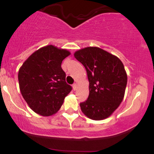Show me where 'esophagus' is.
Segmentation results:
<instances>
[{"label": "esophagus", "instance_id": "1", "mask_svg": "<svg viewBox=\"0 0 154 154\" xmlns=\"http://www.w3.org/2000/svg\"><path fill=\"white\" fill-rule=\"evenodd\" d=\"M72 88H73L74 91H76V90L77 89V83H75V84L72 85Z\"/></svg>", "mask_w": 154, "mask_h": 154}]
</instances>
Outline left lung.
<instances>
[{"label":"left lung","mask_w":154,"mask_h":154,"mask_svg":"<svg viewBox=\"0 0 154 154\" xmlns=\"http://www.w3.org/2000/svg\"><path fill=\"white\" fill-rule=\"evenodd\" d=\"M74 56L85 66L89 81V96L79 104L81 110L89 119H106L125 96L128 75L123 63L98 47L84 48Z\"/></svg>","instance_id":"left-lung-1"}]
</instances>
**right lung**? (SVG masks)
Returning a JSON list of instances; mask_svg holds the SVG:
<instances>
[{"label":"right lung","instance_id":"obj_1","mask_svg":"<svg viewBox=\"0 0 154 154\" xmlns=\"http://www.w3.org/2000/svg\"><path fill=\"white\" fill-rule=\"evenodd\" d=\"M70 54L66 49L48 45L35 51L19 69L21 93L36 114L43 116L54 115L72 91L61 69L62 61Z\"/></svg>","mask_w":154,"mask_h":154}]
</instances>
